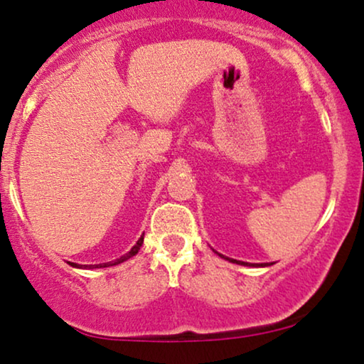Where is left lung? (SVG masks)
<instances>
[{
	"instance_id": "1",
	"label": "left lung",
	"mask_w": 364,
	"mask_h": 364,
	"mask_svg": "<svg viewBox=\"0 0 364 364\" xmlns=\"http://www.w3.org/2000/svg\"><path fill=\"white\" fill-rule=\"evenodd\" d=\"M222 258H225V260L232 262V263H238V265H245V267H268V265H273V263H247V262H240V260H233V258H228V257H223L222 253H218Z\"/></svg>"
}]
</instances>
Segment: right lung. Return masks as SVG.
<instances>
[{
    "mask_svg": "<svg viewBox=\"0 0 364 364\" xmlns=\"http://www.w3.org/2000/svg\"><path fill=\"white\" fill-rule=\"evenodd\" d=\"M142 243H144V233L141 235V238H139V240H137L136 245H134V247L131 248V252H127L126 255H122L121 258H117V260H114V262L99 263V265H79V263H71V262H69V263H71V267H74V268H86V270H92V268H106V267H114V265H119V263L126 262V260H129V258H131V257L136 255V253H137L139 250H141Z\"/></svg>",
    "mask_w": 364,
    "mask_h": 364,
    "instance_id": "right-lung-1",
    "label": "right lung"
}]
</instances>
